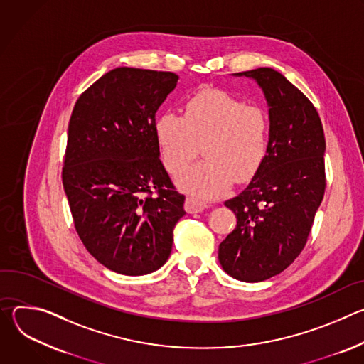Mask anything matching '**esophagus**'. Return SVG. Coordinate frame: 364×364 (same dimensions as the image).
Instances as JSON below:
<instances>
[{"label":"esophagus","mask_w":364,"mask_h":364,"mask_svg":"<svg viewBox=\"0 0 364 364\" xmlns=\"http://www.w3.org/2000/svg\"><path fill=\"white\" fill-rule=\"evenodd\" d=\"M184 207H186V212L187 213H200L204 209H207V207H209V204H207L203 200H200V198H197V197H187Z\"/></svg>","instance_id":"34e87169"}]
</instances>
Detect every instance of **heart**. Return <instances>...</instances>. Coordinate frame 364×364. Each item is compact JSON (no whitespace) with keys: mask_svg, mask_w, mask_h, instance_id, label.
Wrapping results in <instances>:
<instances>
[{"mask_svg":"<svg viewBox=\"0 0 364 364\" xmlns=\"http://www.w3.org/2000/svg\"><path fill=\"white\" fill-rule=\"evenodd\" d=\"M161 160L177 176L197 157L204 161L178 183L198 197H218L233 183L250 180L268 151L269 118L265 109L220 89H201L184 103V114L166 112L155 121Z\"/></svg>","mask_w":364,"mask_h":364,"instance_id":"1","label":"heart"}]
</instances>
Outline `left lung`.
Wrapping results in <instances>:
<instances>
[{
  "instance_id": "left-lung-1",
  "label": "left lung",
  "mask_w": 364,
  "mask_h": 364,
  "mask_svg": "<svg viewBox=\"0 0 364 364\" xmlns=\"http://www.w3.org/2000/svg\"><path fill=\"white\" fill-rule=\"evenodd\" d=\"M235 76L264 90L269 141L249 186L225 201L237 223L219 245V262L235 279L261 282L287 269L306 243L326 191V138L313 103L279 72L259 68Z\"/></svg>"
}]
</instances>
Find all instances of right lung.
<instances>
[{
  "mask_svg": "<svg viewBox=\"0 0 364 364\" xmlns=\"http://www.w3.org/2000/svg\"><path fill=\"white\" fill-rule=\"evenodd\" d=\"M177 80L117 68L79 96L69 121L62 180L76 232L99 264L122 275L160 269L186 215L154 129Z\"/></svg>",
  "mask_w": 364,
  "mask_h": 364,
  "instance_id": "right-lung-1",
  "label": "right lung"
}]
</instances>
